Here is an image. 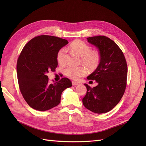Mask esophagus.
<instances>
[{
    "label": "esophagus",
    "mask_w": 146,
    "mask_h": 146,
    "mask_svg": "<svg viewBox=\"0 0 146 146\" xmlns=\"http://www.w3.org/2000/svg\"><path fill=\"white\" fill-rule=\"evenodd\" d=\"M72 85L73 86H76V85H78V83L76 82H72Z\"/></svg>",
    "instance_id": "1"
}]
</instances>
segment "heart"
<instances>
[{
    "label": "heart",
    "mask_w": 146,
    "mask_h": 146,
    "mask_svg": "<svg viewBox=\"0 0 146 146\" xmlns=\"http://www.w3.org/2000/svg\"><path fill=\"white\" fill-rule=\"evenodd\" d=\"M70 48L81 57L82 63L90 70H95L98 67L100 61L99 53L96 50H91V47L84 42L76 40L70 46ZM67 50L62 48L58 51L56 55V60L60 64H64L66 61V55ZM64 74L68 77L74 80L85 76L86 73V68L84 66H68L64 70Z\"/></svg>",
    "instance_id": "heart-1"
}]
</instances>
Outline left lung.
<instances>
[{
    "instance_id": "obj_1",
    "label": "left lung",
    "mask_w": 146,
    "mask_h": 146,
    "mask_svg": "<svg viewBox=\"0 0 146 146\" xmlns=\"http://www.w3.org/2000/svg\"><path fill=\"white\" fill-rule=\"evenodd\" d=\"M98 48L100 61L98 67L88 76L98 85L91 88L85 83L86 94L82 99L85 107L95 113L110 111L119 102L127 85V65L122 51L111 39L105 36L87 38Z\"/></svg>"
}]
</instances>
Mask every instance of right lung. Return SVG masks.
I'll use <instances>...</instances> for the list:
<instances>
[{"instance_id":"add662e5","label":"right lung","mask_w":146,"mask_h":146,"mask_svg":"<svg viewBox=\"0 0 146 146\" xmlns=\"http://www.w3.org/2000/svg\"><path fill=\"white\" fill-rule=\"evenodd\" d=\"M68 44L66 39L49 35H40L29 41L17 61L19 89L26 102L38 111H46L60 103L61 96L72 86L68 78L54 83L48 82L47 74L58 66L56 55Z\"/></svg>"}]
</instances>
